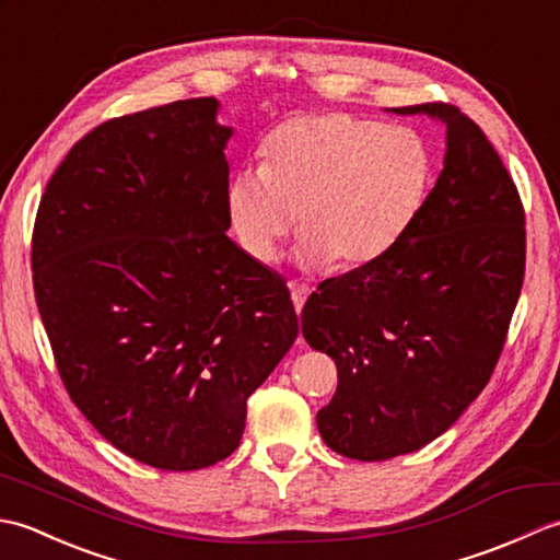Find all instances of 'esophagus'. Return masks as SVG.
Segmentation results:
<instances>
[{
    "label": "esophagus",
    "mask_w": 560,
    "mask_h": 560,
    "mask_svg": "<svg viewBox=\"0 0 560 560\" xmlns=\"http://www.w3.org/2000/svg\"><path fill=\"white\" fill-rule=\"evenodd\" d=\"M291 289V295H293V305H295V313L303 311V305L307 301V295H311V289L305 287V283H299V281H291L289 283Z\"/></svg>",
    "instance_id": "34e87169"
}]
</instances>
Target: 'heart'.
<instances>
[{
  "instance_id": "heart-1",
  "label": "heart",
  "mask_w": 560,
  "mask_h": 560,
  "mask_svg": "<svg viewBox=\"0 0 560 560\" xmlns=\"http://www.w3.org/2000/svg\"><path fill=\"white\" fill-rule=\"evenodd\" d=\"M425 141L349 113L293 115L259 147V171H237L225 201L257 261H271L299 213L307 265L363 267L383 257L419 213L431 187Z\"/></svg>"
}]
</instances>
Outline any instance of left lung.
Listing matches in <instances>:
<instances>
[{"label":"left lung","instance_id":"obj_1","mask_svg":"<svg viewBox=\"0 0 560 560\" xmlns=\"http://www.w3.org/2000/svg\"><path fill=\"white\" fill-rule=\"evenodd\" d=\"M392 110L445 122L443 171L399 241L325 279L301 315L339 371L319 435L361 462L421 450L481 395L525 281V209L481 127L450 103Z\"/></svg>","mask_w":560,"mask_h":560}]
</instances>
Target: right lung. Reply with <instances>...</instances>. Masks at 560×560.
<instances>
[{"instance_id":"right-lung-1","label":"right lung","mask_w":560,"mask_h":560,"mask_svg":"<svg viewBox=\"0 0 560 560\" xmlns=\"http://www.w3.org/2000/svg\"><path fill=\"white\" fill-rule=\"evenodd\" d=\"M217 98L115 117L40 199L31 267L59 377L91 425L163 471L241 445L247 397L299 337L291 293L231 229Z\"/></svg>"}]
</instances>
